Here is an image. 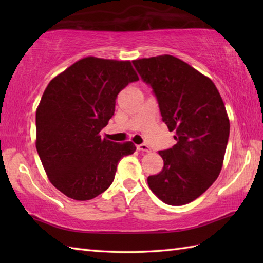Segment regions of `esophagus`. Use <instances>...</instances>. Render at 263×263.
<instances>
[{
  "label": "esophagus",
  "mask_w": 263,
  "mask_h": 263,
  "mask_svg": "<svg viewBox=\"0 0 263 263\" xmlns=\"http://www.w3.org/2000/svg\"><path fill=\"white\" fill-rule=\"evenodd\" d=\"M137 149L140 150V152H144V153H150L152 152V149L149 148V146H147L146 143H141V144H138Z\"/></svg>",
  "instance_id": "1"
}]
</instances>
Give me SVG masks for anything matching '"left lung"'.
I'll list each match as a JSON object with an SVG mask.
<instances>
[{"label":"left lung","mask_w":263,"mask_h":263,"mask_svg":"<svg viewBox=\"0 0 263 263\" xmlns=\"http://www.w3.org/2000/svg\"><path fill=\"white\" fill-rule=\"evenodd\" d=\"M132 63L153 89L163 122L176 133L174 146L159 152L163 171L149 176L148 185L167 204H186L221 171L230 137L224 102L209 78L172 55Z\"/></svg>","instance_id":"left-lung-1"}]
</instances>
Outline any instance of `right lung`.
Wrapping results in <instances>:
<instances>
[{
    "label": "right lung",
    "instance_id": "add662e5",
    "mask_svg": "<svg viewBox=\"0 0 263 263\" xmlns=\"http://www.w3.org/2000/svg\"><path fill=\"white\" fill-rule=\"evenodd\" d=\"M130 61L89 57L48 83L36 111V148L53 185L71 199L96 198L113 183L131 141L100 138L115 111L117 95L138 81Z\"/></svg>",
    "mask_w": 263,
    "mask_h": 263
}]
</instances>
